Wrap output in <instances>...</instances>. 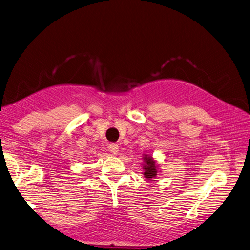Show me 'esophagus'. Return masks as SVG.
<instances>
[{"label":"esophagus","mask_w":250,"mask_h":250,"mask_svg":"<svg viewBox=\"0 0 250 250\" xmlns=\"http://www.w3.org/2000/svg\"><path fill=\"white\" fill-rule=\"evenodd\" d=\"M108 150L110 151L111 153L117 154L119 152V145H118V144L111 143V144H109V145H108Z\"/></svg>","instance_id":"34e87169"}]
</instances>
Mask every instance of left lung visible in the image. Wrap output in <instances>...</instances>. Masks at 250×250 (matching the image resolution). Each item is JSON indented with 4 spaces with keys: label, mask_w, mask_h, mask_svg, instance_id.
Wrapping results in <instances>:
<instances>
[{
    "label": "left lung",
    "mask_w": 250,
    "mask_h": 250,
    "mask_svg": "<svg viewBox=\"0 0 250 250\" xmlns=\"http://www.w3.org/2000/svg\"><path fill=\"white\" fill-rule=\"evenodd\" d=\"M144 164H143V169H144V176L147 178V180H152L157 175V165L155 161L152 158V156L144 154Z\"/></svg>",
    "instance_id": "left-lung-1"
}]
</instances>
